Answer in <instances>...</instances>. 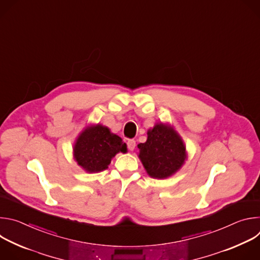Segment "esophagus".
<instances>
[{
    "instance_id": "obj_1",
    "label": "esophagus",
    "mask_w": 260,
    "mask_h": 260,
    "mask_svg": "<svg viewBox=\"0 0 260 260\" xmlns=\"http://www.w3.org/2000/svg\"><path fill=\"white\" fill-rule=\"evenodd\" d=\"M135 147H136V141H135V140H128V141H127V148H128V150L133 151V150L135 149Z\"/></svg>"
}]
</instances>
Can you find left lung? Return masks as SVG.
I'll return each instance as SVG.
<instances>
[{
  "mask_svg": "<svg viewBox=\"0 0 260 260\" xmlns=\"http://www.w3.org/2000/svg\"><path fill=\"white\" fill-rule=\"evenodd\" d=\"M147 135V141L138 145L139 158L147 174L154 179L171 177L187 158L182 138L173 126L161 122L148 131Z\"/></svg>",
  "mask_w": 260,
  "mask_h": 260,
  "instance_id": "1",
  "label": "left lung"
}]
</instances>
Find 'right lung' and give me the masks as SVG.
Masks as SVG:
<instances>
[{
    "instance_id": "1",
    "label": "right lung",
    "mask_w": 260,
    "mask_h": 260,
    "mask_svg": "<svg viewBox=\"0 0 260 260\" xmlns=\"http://www.w3.org/2000/svg\"><path fill=\"white\" fill-rule=\"evenodd\" d=\"M74 158L87 173H99L108 166L118 152H126V144L107 126H87L74 144Z\"/></svg>"
}]
</instances>
